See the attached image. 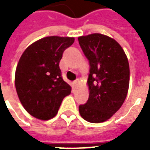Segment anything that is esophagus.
Returning <instances> with one entry per match:
<instances>
[{"label":"esophagus","mask_w":150,"mask_h":150,"mask_svg":"<svg viewBox=\"0 0 150 150\" xmlns=\"http://www.w3.org/2000/svg\"><path fill=\"white\" fill-rule=\"evenodd\" d=\"M79 79H76V80H75V81L73 82V83H74L75 86H77V85L79 84Z\"/></svg>","instance_id":"34e87169"}]
</instances>
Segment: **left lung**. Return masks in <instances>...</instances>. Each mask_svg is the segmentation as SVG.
I'll list each match as a JSON object with an SVG mask.
<instances>
[{"mask_svg": "<svg viewBox=\"0 0 150 150\" xmlns=\"http://www.w3.org/2000/svg\"><path fill=\"white\" fill-rule=\"evenodd\" d=\"M89 61V98L79 107L80 116L88 122H104L122 106L129 86V65L119 43L101 34L78 38Z\"/></svg>", "mask_w": 150, "mask_h": 150, "instance_id": "left-lung-1", "label": "left lung"}]
</instances>
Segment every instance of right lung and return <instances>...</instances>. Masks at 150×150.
Segmentation results:
<instances>
[{"instance_id": "right-lung-1", "label": "right lung", "mask_w": 150, "mask_h": 150, "mask_svg": "<svg viewBox=\"0 0 150 150\" xmlns=\"http://www.w3.org/2000/svg\"><path fill=\"white\" fill-rule=\"evenodd\" d=\"M74 42V38H43L28 46L19 59L16 91L25 109L37 119L54 117L62 100L71 93V86L62 79L59 62Z\"/></svg>"}]
</instances>
